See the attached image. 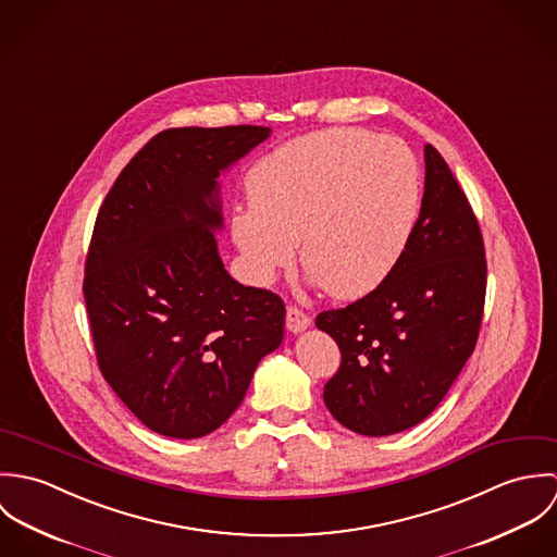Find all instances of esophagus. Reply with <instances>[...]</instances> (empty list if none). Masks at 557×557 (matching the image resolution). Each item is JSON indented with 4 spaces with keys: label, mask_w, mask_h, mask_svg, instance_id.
I'll list each match as a JSON object with an SVG mask.
<instances>
[{
    "label": "esophagus",
    "mask_w": 557,
    "mask_h": 557,
    "mask_svg": "<svg viewBox=\"0 0 557 557\" xmlns=\"http://www.w3.org/2000/svg\"><path fill=\"white\" fill-rule=\"evenodd\" d=\"M285 323H287V330H292V332H302V330H307V327H309L311 318H309L302 309H298V307H289V309H287Z\"/></svg>",
    "instance_id": "1"
}]
</instances>
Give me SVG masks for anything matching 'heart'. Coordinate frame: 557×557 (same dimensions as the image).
I'll list each match as a JSON object with an SVG mask.
<instances>
[{
	"label": "heart",
	"instance_id": "1",
	"mask_svg": "<svg viewBox=\"0 0 557 557\" xmlns=\"http://www.w3.org/2000/svg\"><path fill=\"white\" fill-rule=\"evenodd\" d=\"M250 208L232 216V236L250 274L270 281L302 268L338 300L375 289L395 268L420 208V173L398 139L341 126L283 144L246 175Z\"/></svg>",
	"mask_w": 557,
	"mask_h": 557
}]
</instances>
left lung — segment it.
I'll return each instance as SVG.
<instances>
[{
    "label": "left lung",
    "instance_id": "left-lung-1",
    "mask_svg": "<svg viewBox=\"0 0 557 557\" xmlns=\"http://www.w3.org/2000/svg\"><path fill=\"white\" fill-rule=\"evenodd\" d=\"M420 216L391 274L315 323L341 349L323 386L330 413L371 437L422 422L474 354L486 294L476 214L448 162L424 148Z\"/></svg>",
    "mask_w": 557,
    "mask_h": 557
}]
</instances>
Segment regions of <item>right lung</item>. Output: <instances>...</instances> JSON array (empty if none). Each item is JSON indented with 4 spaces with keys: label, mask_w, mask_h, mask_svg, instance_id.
Here are the masks:
<instances>
[{
    "label": "right lung",
    "mask_w": 557,
    "mask_h": 557,
    "mask_svg": "<svg viewBox=\"0 0 557 557\" xmlns=\"http://www.w3.org/2000/svg\"><path fill=\"white\" fill-rule=\"evenodd\" d=\"M268 135L265 126L162 131L98 210L83 276L98 369L160 435L219 429L283 341L281 296L234 281L214 238L216 177Z\"/></svg>",
    "instance_id": "right-lung-1"
}]
</instances>
